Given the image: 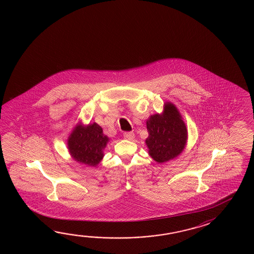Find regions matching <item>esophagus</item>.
I'll return each mask as SVG.
<instances>
[{
	"label": "esophagus",
	"mask_w": 254,
	"mask_h": 254,
	"mask_svg": "<svg viewBox=\"0 0 254 254\" xmlns=\"http://www.w3.org/2000/svg\"><path fill=\"white\" fill-rule=\"evenodd\" d=\"M123 135H124L125 138L127 140L134 139V137H135V134L133 132H125Z\"/></svg>",
	"instance_id": "esophagus-1"
}]
</instances>
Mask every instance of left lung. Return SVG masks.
<instances>
[{
	"label": "left lung",
	"instance_id": "left-lung-1",
	"mask_svg": "<svg viewBox=\"0 0 254 254\" xmlns=\"http://www.w3.org/2000/svg\"><path fill=\"white\" fill-rule=\"evenodd\" d=\"M148 137L145 140L149 155L158 163H165L180 155L187 143V130L176 107L165 105L162 115L151 116L146 121Z\"/></svg>",
	"mask_w": 254,
	"mask_h": 254
}]
</instances>
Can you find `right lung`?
Listing matches in <instances>:
<instances>
[{
	"mask_svg": "<svg viewBox=\"0 0 254 254\" xmlns=\"http://www.w3.org/2000/svg\"><path fill=\"white\" fill-rule=\"evenodd\" d=\"M109 137L103 134L99 125L93 123L87 127L78 126L67 140L68 150L73 158L83 165L95 166L103 157V149Z\"/></svg>",
	"mask_w": 254,
	"mask_h": 254,
	"instance_id": "obj_1",
	"label": "right lung"
}]
</instances>
